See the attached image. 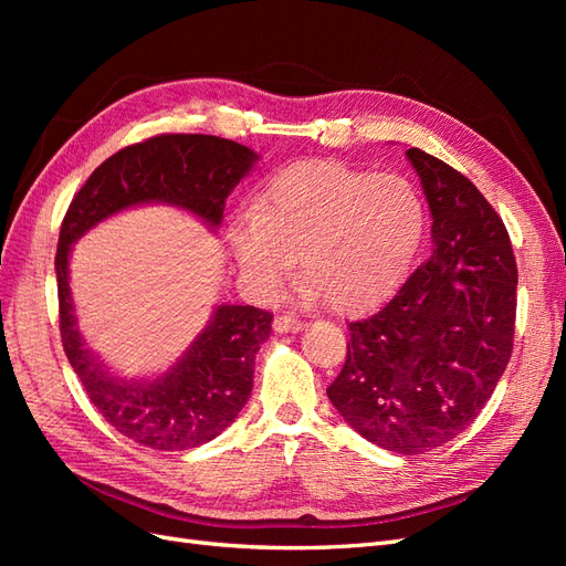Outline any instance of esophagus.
I'll list each match as a JSON object with an SVG mask.
<instances>
[{
	"instance_id": "34e87169",
	"label": "esophagus",
	"mask_w": 566,
	"mask_h": 566,
	"mask_svg": "<svg viewBox=\"0 0 566 566\" xmlns=\"http://www.w3.org/2000/svg\"><path fill=\"white\" fill-rule=\"evenodd\" d=\"M273 331L276 333H300L302 321L295 316H276L273 318Z\"/></svg>"
}]
</instances>
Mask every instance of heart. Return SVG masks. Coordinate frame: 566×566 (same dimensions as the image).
Listing matches in <instances>:
<instances>
[{"label": "heart", "instance_id": "heart-1", "mask_svg": "<svg viewBox=\"0 0 566 566\" xmlns=\"http://www.w3.org/2000/svg\"><path fill=\"white\" fill-rule=\"evenodd\" d=\"M422 233L424 205L408 179L300 163L266 184L252 217L229 229V245L260 297L279 293L300 254L306 295L361 312L403 281Z\"/></svg>", "mask_w": 566, "mask_h": 566}]
</instances>
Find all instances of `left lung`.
Segmentation results:
<instances>
[{
  "instance_id": "8db88e82",
  "label": "left lung",
  "mask_w": 566,
  "mask_h": 566,
  "mask_svg": "<svg viewBox=\"0 0 566 566\" xmlns=\"http://www.w3.org/2000/svg\"><path fill=\"white\" fill-rule=\"evenodd\" d=\"M406 158L432 214V252L382 310L349 323L328 399L375 447L432 451L474 422L512 354L517 264L476 186L420 148Z\"/></svg>"
}]
</instances>
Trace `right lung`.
I'll return each instance as SVG.
<instances>
[{
  "label": "right lung",
  "instance_id": "right-lung-1",
  "mask_svg": "<svg viewBox=\"0 0 566 566\" xmlns=\"http://www.w3.org/2000/svg\"><path fill=\"white\" fill-rule=\"evenodd\" d=\"M256 160L248 146L210 134L153 136L98 165L65 212L56 252L63 349L98 413L142 447L186 451L227 430L250 399L254 356L271 333V314L217 304L167 370L156 378H123L80 333L71 293L73 245L101 221L139 205L179 208L217 231L227 198Z\"/></svg>",
  "mask_w": 566,
  "mask_h": 566
}]
</instances>
